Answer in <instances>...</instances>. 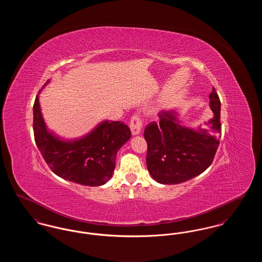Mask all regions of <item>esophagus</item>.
I'll use <instances>...</instances> for the list:
<instances>
[{"label": "esophagus", "mask_w": 262, "mask_h": 262, "mask_svg": "<svg viewBox=\"0 0 262 262\" xmlns=\"http://www.w3.org/2000/svg\"><path fill=\"white\" fill-rule=\"evenodd\" d=\"M129 128L132 132L133 136H137L140 134L141 130V122L139 120V118L137 116H134L130 120V124H129Z\"/></svg>", "instance_id": "esophagus-1"}]
</instances>
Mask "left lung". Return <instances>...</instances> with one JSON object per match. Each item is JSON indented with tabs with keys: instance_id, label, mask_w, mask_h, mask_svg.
Listing matches in <instances>:
<instances>
[{
	"instance_id": "1",
	"label": "left lung",
	"mask_w": 262,
	"mask_h": 262,
	"mask_svg": "<svg viewBox=\"0 0 262 262\" xmlns=\"http://www.w3.org/2000/svg\"><path fill=\"white\" fill-rule=\"evenodd\" d=\"M209 100L213 118L204 123L209 129L187 126L181 120L179 109L161 113L159 125L150 123L146 126V165L157 183L181 184L203 173L211 165L221 135V103L214 88Z\"/></svg>"
}]
</instances>
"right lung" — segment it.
<instances>
[{
    "label": "right lung",
    "mask_w": 262,
    "mask_h": 262,
    "mask_svg": "<svg viewBox=\"0 0 262 262\" xmlns=\"http://www.w3.org/2000/svg\"><path fill=\"white\" fill-rule=\"evenodd\" d=\"M50 81L48 79L44 86ZM40 92L33 106L34 137L53 173L86 187L105 185L112 178L118 151L130 138L128 126L104 120L82 137L71 139L60 137L45 123L39 102Z\"/></svg>",
    "instance_id": "right-lung-1"
}]
</instances>
